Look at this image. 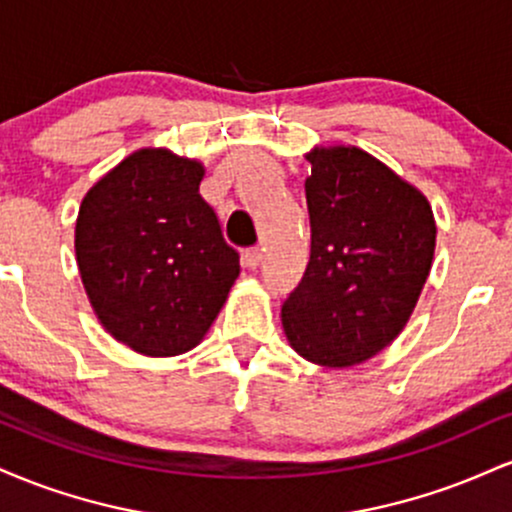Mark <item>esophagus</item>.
Wrapping results in <instances>:
<instances>
[{
  "mask_svg": "<svg viewBox=\"0 0 512 512\" xmlns=\"http://www.w3.org/2000/svg\"><path fill=\"white\" fill-rule=\"evenodd\" d=\"M262 257H264V250L262 248H250V250H245L243 260H245V264H248L250 269H255V267H260Z\"/></svg>",
  "mask_w": 512,
  "mask_h": 512,
  "instance_id": "34e87169",
  "label": "esophagus"
}]
</instances>
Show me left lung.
<instances>
[{"instance_id":"obj_1","label":"left lung","mask_w":512,"mask_h":512,"mask_svg":"<svg viewBox=\"0 0 512 512\" xmlns=\"http://www.w3.org/2000/svg\"><path fill=\"white\" fill-rule=\"evenodd\" d=\"M308 161L310 262L281 325L303 358L349 368L407 325L431 272L436 221L414 185L356 146L315 149Z\"/></svg>"}]
</instances>
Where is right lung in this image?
Wrapping results in <instances>:
<instances>
[{
	"label": "right lung",
	"instance_id": "1",
	"mask_svg": "<svg viewBox=\"0 0 512 512\" xmlns=\"http://www.w3.org/2000/svg\"><path fill=\"white\" fill-rule=\"evenodd\" d=\"M204 166L142 149L81 202L74 248L101 325L146 356L202 342L240 274L214 209L199 195Z\"/></svg>",
	"mask_w": 512,
	"mask_h": 512
}]
</instances>
